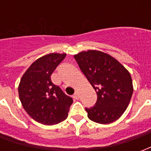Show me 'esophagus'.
Returning a JSON list of instances; mask_svg holds the SVG:
<instances>
[{
    "instance_id": "obj_1",
    "label": "esophagus",
    "mask_w": 151,
    "mask_h": 151,
    "mask_svg": "<svg viewBox=\"0 0 151 151\" xmlns=\"http://www.w3.org/2000/svg\"><path fill=\"white\" fill-rule=\"evenodd\" d=\"M73 97H74V98H75V99H78L79 98V93H78V91H76L75 93H74V95H73Z\"/></svg>"
}]
</instances>
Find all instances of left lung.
Wrapping results in <instances>:
<instances>
[{
    "instance_id": "8db88e82",
    "label": "left lung",
    "mask_w": 151,
    "mask_h": 151,
    "mask_svg": "<svg viewBox=\"0 0 151 151\" xmlns=\"http://www.w3.org/2000/svg\"><path fill=\"white\" fill-rule=\"evenodd\" d=\"M74 58L98 96L94 107L86 108L89 119L103 124L118 120L133 95L129 72L114 57L97 50L81 52Z\"/></svg>"
}]
</instances>
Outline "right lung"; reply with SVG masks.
<instances>
[{
  "label": "right lung",
  "instance_id": "1",
  "mask_svg": "<svg viewBox=\"0 0 151 151\" xmlns=\"http://www.w3.org/2000/svg\"><path fill=\"white\" fill-rule=\"evenodd\" d=\"M65 56V53H50L37 59L22 75L18 86L25 111L33 120L45 125L65 120L73 104L72 98L51 80L52 73Z\"/></svg>",
  "mask_w": 151,
  "mask_h": 151
}]
</instances>
